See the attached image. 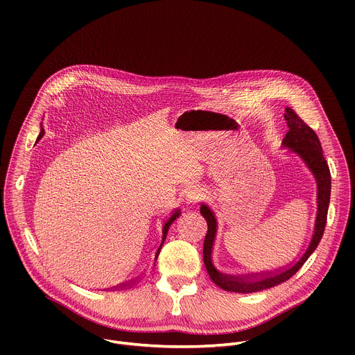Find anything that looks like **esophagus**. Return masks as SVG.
<instances>
[{"instance_id":"esophagus-1","label":"esophagus","mask_w":355,"mask_h":355,"mask_svg":"<svg viewBox=\"0 0 355 355\" xmlns=\"http://www.w3.org/2000/svg\"><path fill=\"white\" fill-rule=\"evenodd\" d=\"M205 193H204V189L199 188V187H192L188 192H187V204L188 205H196L198 202H200L202 199H204Z\"/></svg>"}]
</instances>
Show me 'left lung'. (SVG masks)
I'll return each instance as SVG.
<instances>
[{
	"label": "left lung",
	"instance_id": "obj_1",
	"mask_svg": "<svg viewBox=\"0 0 355 355\" xmlns=\"http://www.w3.org/2000/svg\"><path fill=\"white\" fill-rule=\"evenodd\" d=\"M285 121L289 128L288 133L282 139V147L288 148L289 153L296 155L305 166L309 168V171L313 174L316 185H318V212L315 219V229L313 236L311 239V243L308 248L303 252L302 257H299L297 261L292 263L291 266L278 270L275 272H261V274H250V275H229L225 272H220L214 263V247L216 241V233H218V220L214 214V211L202 204L199 211L200 215L205 218L208 223V233L205 236L204 241V263L207 267V271L211 277V279L222 289L227 292H237V293H251L259 292L263 289H268L272 286H277L285 281H288L296 271L305 264V261L311 257L312 252L316 250L319 241L322 240L324 227H326V219H327V211H329V202H330V191H331V177L330 170L327 166V162L324 160L323 150L320 140L315 130L309 128L305 122H303L291 108H285Z\"/></svg>",
	"mask_w": 355,
	"mask_h": 355
}]
</instances>
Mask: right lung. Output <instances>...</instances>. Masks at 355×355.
Masks as SVG:
<instances>
[{"label": "right lung", "instance_id": "1", "mask_svg": "<svg viewBox=\"0 0 355 355\" xmlns=\"http://www.w3.org/2000/svg\"><path fill=\"white\" fill-rule=\"evenodd\" d=\"M43 135H44V130H43V126L40 128V133H39V136H37V140H40L42 137H43ZM181 215V211L180 209H177L166 222H164V225H163V237H162V243H160V245L157 247V250H156V256H155V261H157V257H159V254H160V250H162V247H163V244H164V240H166V237H167V232H168V229H170V226H171V223L178 218ZM129 285H132V284H128V285H122L121 286V289L122 288H126V286H129Z\"/></svg>", "mask_w": 355, "mask_h": 355}]
</instances>
